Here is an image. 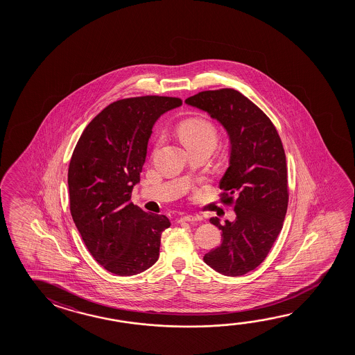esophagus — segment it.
<instances>
[{
  "mask_svg": "<svg viewBox=\"0 0 355 355\" xmlns=\"http://www.w3.org/2000/svg\"><path fill=\"white\" fill-rule=\"evenodd\" d=\"M180 223H183V221H187V223H196L198 221L197 216H194V215H184V216H182L180 218Z\"/></svg>",
  "mask_w": 355,
  "mask_h": 355,
  "instance_id": "esophagus-1",
  "label": "esophagus"
}]
</instances>
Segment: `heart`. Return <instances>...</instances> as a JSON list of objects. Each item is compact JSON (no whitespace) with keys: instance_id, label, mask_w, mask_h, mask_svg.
Returning a JSON list of instances; mask_svg holds the SVG:
<instances>
[{"instance_id":"obj_1","label":"heart","mask_w":355,"mask_h":355,"mask_svg":"<svg viewBox=\"0 0 355 355\" xmlns=\"http://www.w3.org/2000/svg\"><path fill=\"white\" fill-rule=\"evenodd\" d=\"M178 135L186 147L204 144L214 147L218 137L214 125L199 117H193L182 122L178 126Z\"/></svg>"}]
</instances>
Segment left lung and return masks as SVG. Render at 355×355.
I'll use <instances>...</instances> for the list:
<instances>
[{
	"mask_svg": "<svg viewBox=\"0 0 355 355\" xmlns=\"http://www.w3.org/2000/svg\"><path fill=\"white\" fill-rule=\"evenodd\" d=\"M184 103L205 111L229 137L220 189L236 216L225 224L210 219L223 241L203 260L221 275L241 276L265 260L282 229L288 203L285 150L271 120L234 89L202 92Z\"/></svg>",
	"mask_w": 355,
	"mask_h": 355,
	"instance_id": "1",
	"label": "left lung"
}]
</instances>
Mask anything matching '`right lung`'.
<instances>
[{
  "label": "right lung",
  "mask_w": 355,
  "mask_h": 355,
  "mask_svg": "<svg viewBox=\"0 0 355 355\" xmlns=\"http://www.w3.org/2000/svg\"><path fill=\"white\" fill-rule=\"evenodd\" d=\"M182 100L140 96L106 106L83 131L68 169L70 213L84 244L109 272L132 276L157 261L166 215L130 202L152 128Z\"/></svg>",
  "instance_id": "obj_1"
}]
</instances>
